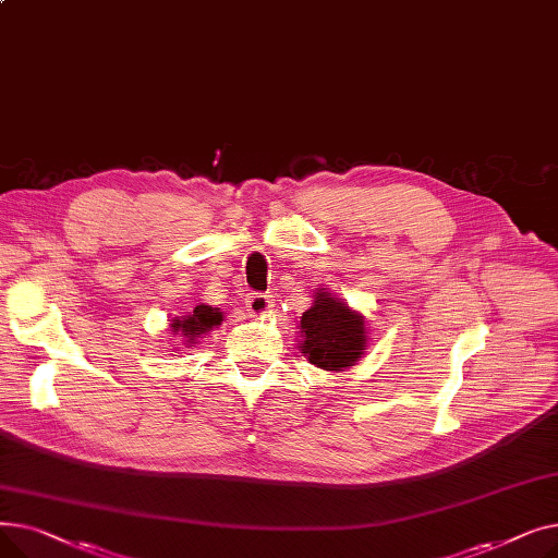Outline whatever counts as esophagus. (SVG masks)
<instances>
[{
  "label": "esophagus",
  "instance_id": "esophagus-1",
  "mask_svg": "<svg viewBox=\"0 0 558 558\" xmlns=\"http://www.w3.org/2000/svg\"><path fill=\"white\" fill-rule=\"evenodd\" d=\"M271 307H274V296H269V294H259V291H255V294L246 296V310L253 316L267 314Z\"/></svg>",
  "mask_w": 558,
  "mask_h": 558
}]
</instances>
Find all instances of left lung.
Masks as SVG:
<instances>
[{
  "mask_svg": "<svg viewBox=\"0 0 558 558\" xmlns=\"http://www.w3.org/2000/svg\"><path fill=\"white\" fill-rule=\"evenodd\" d=\"M301 332L303 355L318 368L341 371L364 353V318L328 291L316 294L314 305L301 316Z\"/></svg>",
  "mask_w": 558,
  "mask_h": 558,
  "instance_id": "obj_1",
  "label": "left lung"
}]
</instances>
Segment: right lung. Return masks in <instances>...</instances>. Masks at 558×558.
Listing matches in <instances>:
<instances>
[{
	"label": "right lung",
	"mask_w": 558,
	"mask_h": 558,
	"mask_svg": "<svg viewBox=\"0 0 558 558\" xmlns=\"http://www.w3.org/2000/svg\"><path fill=\"white\" fill-rule=\"evenodd\" d=\"M223 314L217 310V307H210V305H196L194 312L190 316H185L183 320L175 318L171 324V330L175 335L181 337H187L190 343L194 341V337L208 332L213 326H219L221 324Z\"/></svg>",
	"instance_id": "1"
}]
</instances>
